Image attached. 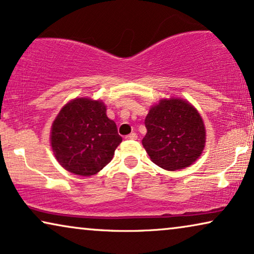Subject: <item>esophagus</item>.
Listing matches in <instances>:
<instances>
[{
    "label": "esophagus",
    "instance_id": "34e87169",
    "mask_svg": "<svg viewBox=\"0 0 254 254\" xmlns=\"http://www.w3.org/2000/svg\"><path fill=\"white\" fill-rule=\"evenodd\" d=\"M125 138H126V140H136V138H137V134L131 133V134H129V135H126V136H125Z\"/></svg>",
    "mask_w": 254,
    "mask_h": 254
}]
</instances>
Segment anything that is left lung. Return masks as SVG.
Masks as SVG:
<instances>
[{
    "label": "left lung",
    "mask_w": 254,
    "mask_h": 254,
    "mask_svg": "<svg viewBox=\"0 0 254 254\" xmlns=\"http://www.w3.org/2000/svg\"><path fill=\"white\" fill-rule=\"evenodd\" d=\"M142 144L159 168L176 171L192 165L206 143L203 120L195 107L180 98L161 99L145 118Z\"/></svg>",
    "instance_id": "8db88e82"
}]
</instances>
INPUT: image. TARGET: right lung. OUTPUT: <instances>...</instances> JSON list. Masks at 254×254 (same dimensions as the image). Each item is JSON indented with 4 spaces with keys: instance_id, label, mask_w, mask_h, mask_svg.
I'll use <instances>...</instances> for the list:
<instances>
[{
    "instance_id": "1",
    "label": "right lung",
    "mask_w": 254,
    "mask_h": 254,
    "mask_svg": "<svg viewBox=\"0 0 254 254\" xmlns=\"http://www.w3.org/2000/svg\"><path fill=\"white\" fill-rule=\"evenodd\" d=\"M123 137L100 100L75 98L62 107L51 130V144L62 168L74 175H96L112 161Z\"/></svg>"
}]
</instances>
